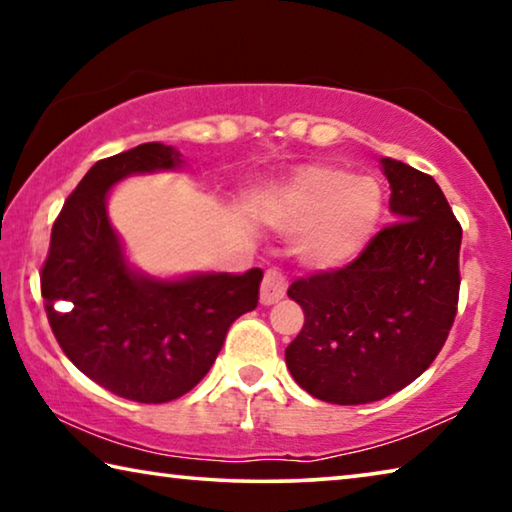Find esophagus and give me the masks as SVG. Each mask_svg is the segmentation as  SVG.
<instances>
[{
    "label": "esophagus",
    "instance_id": "esophagus-1",
    "mask_svg": "<svg viewBox=\"0 0 512 512\" xmlns=\"http://www.w3.org/2000/svg\"><path fill=\"white\" fill-rule=\"evenodd\" d=\"M284 293H287V275L282 271H266L264 275V282H262V293H259V298H262V305H275L277 300L284 298Z\"/></svg>",
    "mask_w": 512,
    "mask_h": 512
}]
</instances>
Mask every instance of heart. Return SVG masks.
Segmentation results:
<instances>
[{
    "instance_id": "obj_1",
    "label": "heart",
    "mask_w": 512,
    "mask_h": 512,
    "mask_svg": "<svg viewBox=\"0 0 512 512\" xmlns=\"http://www.w3.org/2000/svg\"><path fill=\"white\" fill-rule=\"evenodd\" d=\"M381 187L370 176L311 164L275 187L264 212L289 230H305L302 253L318 266H339L359 253L379 221Z\"/></svg>"
}]
</instances>
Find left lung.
I'll return each mask as SVG.
<instances>
[{
	"instance_id": "1",
	"label": "left lung",
	"mask_w": 512,
	"mask_h": 512,
	"mask_svg": "<svg viewBox=\"0 0 512 512\" xmlns=\"http://www.w3.org/2000/svg\"><path fill=\"white\" fill-rule=\"evenodd\" d=\"M393 223L352 262L298 277L289 298L305 311L287 366L309 395L368 404L427 370L458 309L461 223L429 173L384 158Z\"/></svg>"
}]
</instances>
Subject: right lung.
Instances as JSON below:
<instances>
[{
    "instance_id": "add662e5",
    "label": "right lung",
    "mask_w": 512,
    "mask_h": 512,
    "mask_svg": "<svg viewBox=\"0 0 512 512\" xmlns=\"http://www.w3.org/2000/svg\"><path fill=\"white\" fill-rule=\"evenodd\" d=\"M158 142L99 160L63 205L40 273L60 350L106 391L142 404L178 400L201 381L228 327L259 302L262 268L158 282L126 266L106 214L108 189L128 173L173 169Z\"/></svg>"
}]
</instances>
